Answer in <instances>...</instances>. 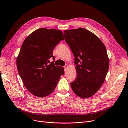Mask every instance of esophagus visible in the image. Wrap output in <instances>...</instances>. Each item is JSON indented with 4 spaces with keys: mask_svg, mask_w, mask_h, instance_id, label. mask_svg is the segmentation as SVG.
<instances>
[{
    "mask_svg": "<svg viewBox=\"0 0 128 128\" xmlns=\"http://www.w3.org/2000/svg\"><path fill=\"white\" fill-rule=\"evenodd\" d=\"M68 64H66L64 66V69H66V68H68Z\"/></svg>",
    "mask_w": 128,
    "mask_h": 128,
    "instance_id": "34e87169",
    "label": "esophagus"
}]
</instances>
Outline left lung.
Returning a JSON list of instances; mask_svg holds the SVG:
<instances>
[{
  "instance_id": "8db88e82",
  "label": "left lung",
  "mask_w": 128,
  "mask_h": 128,
  "mask_svg": "<svg viewBox=\"0 0 128 128\" xmlns=\"http://www.w3.org/2000/svg\"><path fill=\"white\" fill-rule=\"evenodd\" d=\"M64 35L76 65L77 76L70 86L80 98L91 97L101 87L109 68L106 46L95 34L83 28L65 30Z\"/></svg>"
}]
</instances>
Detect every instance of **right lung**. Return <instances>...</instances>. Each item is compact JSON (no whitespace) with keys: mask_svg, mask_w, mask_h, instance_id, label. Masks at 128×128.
Returning a JSON list of instances; mask_svg holds the SVG:
<instances>
[{"mask_svg":"<svg viewBox=\"0 0 128 128\" xmlns=\"http://www.w3.org/2000/svg\"><path fill=\"white\" fill-rule=\"evenodd\" d=\"M62 32L41 28L35 30L24 41L17 58L19 74L24 85L33 95L43 98L54 91L64 68L56 66L53 52L60 40Z\"/></svg>","mask_w":128,"mask_h":128,"instance_id":"add662e5","label":"right lung"}]
</instances>
